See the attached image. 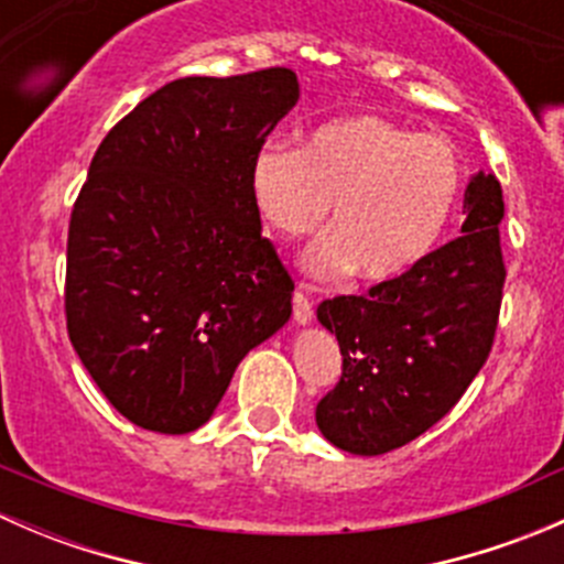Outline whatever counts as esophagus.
<instances>
[{"mask_svg":"<svg viewBox=\"0 0 564 564\" xmlns=\"http://www.w3.org/2000/svg\"><path fill=\"white\" fill-rule=\"evenodd\" d=\"M311 318H314V303L303 292H297L294 294V322L308 324Z\"/></svg>","mask_w":564,"mask_h":564,"instance_id":"esophagus-1","label":"esophagus"}]
</instances>
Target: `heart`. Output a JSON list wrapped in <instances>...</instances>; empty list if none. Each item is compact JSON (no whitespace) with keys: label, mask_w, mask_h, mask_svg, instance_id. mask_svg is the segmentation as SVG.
Here are the masks:
<instances>
[{"label":"heart","mask_w":564,"mask_h":564,"mask_svg":"<svg viewBox=\"0 0 564 564\" xmlns=\"http://www.w3.org/2000/svg\"><path fill=\"white\" fill-rule=\"evenodd\" d=\"M458 191L451 139L379 113L327 119L303 150L267 144L250 163L256 209L281 235H314L336 198L333 235L305 256V270L324 281L351 270L371 283L406 275L436 248Z\"/></svg>","instance_id":"b5f03b06"}]
</instances>
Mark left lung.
Masks as SVG:
<instances>
[{
    "label": "left lung",
    "instance_id": "8db88e82",
    "mask_svg": "<svg viewBox=\"0 0 564 564\" xmlns=\"http://www.w3.org/2000/svg\"><path fill=\"white\" fill-rule=\"evenodd\" d=\"M464 235L366 294L324 300L318 322L340 346V379L316 406L324 440L382 456L440 423L482 368L497 335L505 261L502 187L475 174Z\"/></svg>",
    "mask_w": 564,
    "mask_h": 564
}]
</instances>
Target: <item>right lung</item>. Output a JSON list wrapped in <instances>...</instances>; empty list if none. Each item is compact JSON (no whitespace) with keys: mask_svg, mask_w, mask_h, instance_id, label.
Wrapping results in <instances>:
<instances>
[{"mask_svg":"<svg viewBox=\"0 0 564 564\" xmlns=\"http://www.w3.org/2000/svg\"><path fill=\"white\" fill-rule=\"evenodd\" d=\"M297 100L289 67L176 78L89 163L67 229V335L139 429L207 423L242 357L292 316L294 281L261 237L250 163Z\"/></svg>","mask_w":564,"mask_h":564,"instance_id":"1","label":"right lung"}]
</instances>
